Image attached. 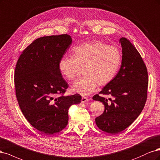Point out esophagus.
I'll return each mask as SVG.
<instances>
[{
	"label": "esophagus",
	"instance_id": "1",
	"mask_svg": "<svg viewBox=\"0 0 160 160\" xmlns=\"http://www.w3.org/2000/svg\"><path fill=\"white\" fill-rule=\"evenodd\" d=\"M88 98L87 97H85V96H82V100H81V102L82 103H86V102L88 101Z\"/></svg>",
	"mask_w": 160,
	"mask_h": 160
}]
</instances>
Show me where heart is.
<instances>
[{"label": "heart", "mask_w": 160, "mask_h": 160, "mask_svg": "<svg viewBox=\"0 0 160 160\" xmlns=\"http://www.w3.org/2000/svg\"><path fill=\"white\" fill-rule=\"evenodd\" d=\"M71 56H63L58 62L61 75L69 81L74 80L82 69V78L71 86L74 93L86 96L96 88L105 86L114 78L122 62L120 50L101 41L80 44L72 50Z\"/></svg>", "instance_id": "heart-1"}]
</instances>
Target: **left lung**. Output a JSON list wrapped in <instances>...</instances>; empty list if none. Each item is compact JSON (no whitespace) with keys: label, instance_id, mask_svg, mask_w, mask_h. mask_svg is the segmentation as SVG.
<instances>
[{"label":"left lung","instance_id":"left-lung-1","mask_svg":"<svg viewBox=\"0 0 160 160\" xmlns=\"http://www.w3.org/2000/svg\"><path fill=\"white\" fill-rule=\"evenodd\" d=\"M122 65L110 84L99 94L114 97L111 102L99 94L92 99L105 106L104 113L95 120L101 130L116 134L125 130L141 114L147 100L148 75L141 55L126 38H121Z\"/></svg>","mask_w":160,"mask_h":160}]
</instances>
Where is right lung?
I'll use <instances>...</instances> for the list:
<instances>
[{"mask_svg": "<svg viewBox=\"0 0 160 160\" xmlns=\"http://www.w3.org/2000/svg\"><path fill=\"white\" fill-rule=\"evenodd\" d=\"M72 42L70 35L36 39L26 48L14 72L16 96L23 115L34 128L51 135L68 124L70 106L81 102L80 94L64 96L68 84L58 69V62ZM56 95H60L55 98Z\"/></svg>", "mask_w": 160, "mask_h": 160, "instance_id": "right-lung-1", "label": "right lung"}]
</instances>
